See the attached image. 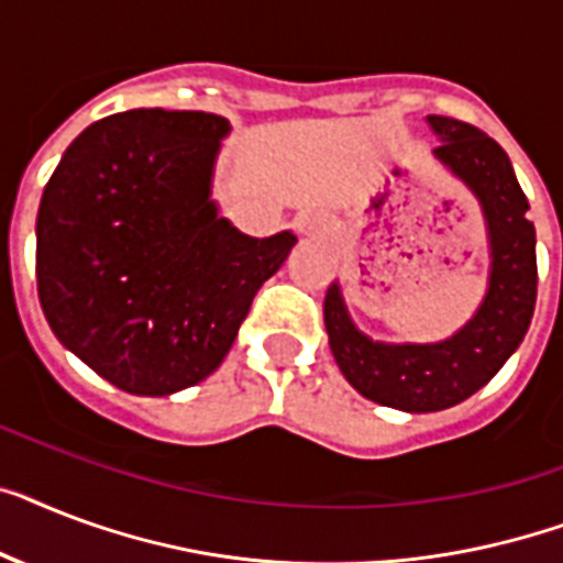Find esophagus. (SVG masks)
Instances as JSON below:
<instances>
[{
    "label": "esophagus",
    "instance_id": "1",
    "mask_svg": "<svg viewBox=\"0 0 563 563\" xmlns=\"http://www.w3.org/2000/svg\"><path fill=\"white\" fill-rule=\"evenodd\" d=\"M321 225V222H318V219L314 217H303L300 219V228H303V231H314V228Z\"/></svg>",
    "mask_w": 563,
    "mask_h": 563
}]
</instances>
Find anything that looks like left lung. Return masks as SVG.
I'll use <instances>...</instances> for the list:
<instances>
[{"instance_id":"1","label":"left lung","mask_w":563,"mask_h":563,"mask_svg":"<svg viewBox=\"0 0 563 563\" xmlns=\"http://www.w3.org/2000/svg\"><path fill=\"white\" fill-rule=\"evenodd\" d=\"M440 135L433 155L477 196L488 231V289L472 321L437 344H385L361 332L346 312L341 286L323 297L329 346L361 396L408 410L454 408L488 385L527 335L538 295V260L529 202L509 155L486 132L456 118L428 115Z\"/></svg>"}]
</instances>
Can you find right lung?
Instances as JSON below:
<instances>
[{"label": "right lung", "instance_id": "add662e5", "mask_svg": "<svg viewBox=\"0 0 563 563\" xmlns=\"http://www.w3.org/2000/svg\"><path fill=\"white\" fill-rule=\"evenodd\" d=\"M231 123L130 109L86 126L36 213V295L57 341L109 385L170 396L222 364L297 236L236 231L210 199Z\"/></svg>", "mask_w": 563, "mask_h": 563}]
</instances>
